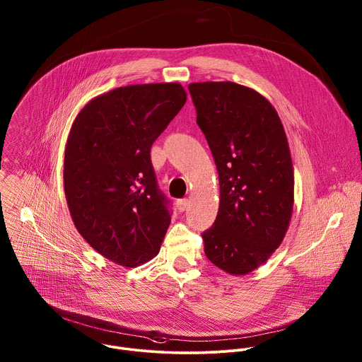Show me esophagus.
<instances>
[{
  "label": "esophagus",
  "mask_w": 362,
  "mask_h": 362,
  "mask_svg": "<svg viewBox=\"0 0 362 362\" xmlns=\"http://www.w3.org/2000/svg\"><path fill=\"white\" fill-rule=\"evenodd\" d=\"M187 206H189V200H187V199L177 200V203H176V207H177V210H179L180 213H183V211L187 209Z\"/></svg>",
  "instance_id": "1"
}]
</instances>
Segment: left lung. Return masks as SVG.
Wrapping results in <instances>:
<instances>
[{"label": "left lung", "mask_w": 362, "mask_h": 362, "mask_svg": "<svg viewBox=\"0 0 362 362\" xmlns=\"http://www.w3.org/2000/svg\"><path fill=\"white\" fill-rule=\"evenodd\" d=\"M197 125L211 149L220 207L202 234L206 257L230 275L264 265L282 244L295 176L282 121L258 91L233 81L190 83Z\"/></svg>", "instance_id": "obj_1"}]
</instances>
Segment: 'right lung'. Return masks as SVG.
Returning <instances> with one entry per match:
<instances>
[{
	"label": "right lung",
	"instance_id": "add662e5",
	"mask_svg": "<svg viewBox=\"0 0 362 362\" xmlns=\"http://www.w3.org/2000/svg\"><path fill=\"white\" fill-rule=\"evenodd\" d=\"M179 83L134 84L90 100L67 136L63 183L80 235L135 268L158 255L170 224L151 162L155 139L185 105Z\"/></svg>",
	"mask_w": 362,
	"mask_h": 362
}]
</instances>
